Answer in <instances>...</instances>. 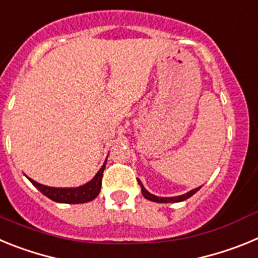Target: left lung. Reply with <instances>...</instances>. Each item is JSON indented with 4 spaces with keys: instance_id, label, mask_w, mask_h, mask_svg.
Listing matches in <instances>:
<instances>
[{
    "instance_id": "obj_1",
    "label": "left lung",
    "mask_w": 258,
    "mask_h": 258,
    "mask_svg": "<svg viewBox=\"0 0 258 258\" xmlns=\"http://www.w3.org/2000/svg\"><path fill=\"white\" fill-rule=\"evenodd\" d=\"M138 183H140L141 186V190H142V194L143 197L146 198V199L151 200V202H156V203H178V202H183V200L188 199V198H191L195 192H198V191L200 190V187L198 188H194V190L188 191L187 194H183V195H179V197H173V198H161V197H156V195H152V194H150L149 191L146 190L145 186L142 184V182H141V179H138Z\"/></svg>"
}]
</instances>
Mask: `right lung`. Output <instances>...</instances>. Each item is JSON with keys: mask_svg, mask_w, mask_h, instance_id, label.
<instances>
[{"mask_svg": "<svg viewBox=\"0 0 258 258\" xmlns=\"http://www.w3.org/2000/svg\"><path fill=\"white\" fill-rule=\"evenodd\" d=\"M107 160L102 165V168L98 170L97 174L92 181L88 183L79 186V187H71V188H61V187H49L45 184H41L33 179L28 178L32 182V184L37 187L41 192L44 194L45 197L51 199L52 202L56 203H66V204H81V203L92 202L93 199L98 197V194L101 191L102 186V177H103V170L106 168Z\"/></svg>", "mask_w": 258, "mask_h": 258, "instance_id": "add662e5", "label": "right lung"}]
</instances>
